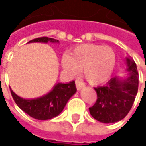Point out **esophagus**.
<instances>
[{
    "instance_id": "1",
    "label": "esophagus",
    "mask_w": 146,
    "mask_h": 146,
    "mask_svg": "<svg viewBox=\"0 0 146 146\" xmlns=\"http://www.w3.org/2000/svg\"><path fill=\"white\" fill-rule=\"evenodd\" d=\"M75 84H76V88L78 89V90H80V89H82L84 87H85V84H84L82 81H80V80H76L75 81Z\"/></svg>"
}]
</instances>
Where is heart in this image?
<instances>
[{
    "mask_svg": "<svg viewBox=\"0 0 146 146\" xmlns=\"http://www.w3.org/2000/svg\"><path fill=\"white\" fill-rule=\"evenodd\" d=\"M61 65L66 72L72 77L84 76L92 85H99L107 80L114 71L115 55L112 48L93 44H85L65 54Z\"/></svg>",
    "mask_w": 146,
    "mask_h": 146,
    "instance_id": "b5f03b06",
    "label": "heart"
}]
</instances>
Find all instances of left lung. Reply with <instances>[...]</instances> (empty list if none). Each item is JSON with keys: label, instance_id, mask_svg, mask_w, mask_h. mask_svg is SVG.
Returning <instances> with one entry per match:
<instances>
[{"label": "left lung", "instance_id": "1", "mask_svg": "<svg viewBox=\"0 0 146 146\" xmlns=\"http://www.w3.org/2000/svg\"><path fill=\"white\" fill-rule=\"evenodd\" d=\"M127 77L111 78L105 86L94 88L97 100L89 108L95 120L104 123L119 122L130 112L138 89L137 65L131 57L125 58Z\"/></svg>", "mask_w": 146, "mask_h": 146}]
</instances>
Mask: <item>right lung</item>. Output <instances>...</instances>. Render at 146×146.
I'll return each mask as SVG.
<instances>
[{"label": "right lung", "instance_id": "obj_1", "mask_svg": "<svg viewBox=\"0 0 146 146\" xmlns=\"http://www.w3.org/2000/svg\"><path fill=\"white\" fill-rule=\"evenodd\" d=\"M30 43H52L59 44V41L50 37H39ZM11 94L18 107L30 116L37 120H49L58 115L63 111L68 100L74 95L77 89L74 80L68 83H56L52 89L43 96L34 99H24L20 97L13 90Z\"/></svg>", "mask_w": 146, "mask_h": 146}]
</instances>
